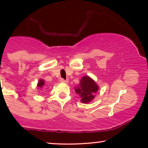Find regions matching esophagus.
<instances>
[{"label":"esophagus","mask_w":148,"mask_h":148,"mask_svg":"<svg viewBox=\"0 0 148 148\" xmlns=\"http://www.w3.org/2000/svg\"><path fill=\"white\" fill-rule=\"evenodd\" d=\"M60 82L62 83H64V84H67V83L69 82V81L67 79L64 80V79H60Z\"/></svg>","instance_id":"esophagus-1"}]
</instances>
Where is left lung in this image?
Instances as JSON below:
<instances>
[{
	"label": "left lung",
	"instance_id": "8db88e82",
	"mask_svg": "<svg viewBox=\"0 0 148 148\" xmlns=\"http://www.w3.org/2000/svg\"><path fill=\"white\" fill-rule=\"evenodd\" d=\"M98 89L96 83L89 76H85L81 79L79 87L75 88V92L81 97L83 103H88L95 97V93Z\"/></svg>",
	"mask_w": 148,
	"mask_h": 148
}]
</instances>
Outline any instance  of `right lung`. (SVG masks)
I'll use <instances>...</instances> for the list:
<instances>
[{
    "instance_id": "1",
    "label": "right lung",
    "mask_w": 148,
    "mask_h": 148,
    "mask_svg": "<svg viewBox=\"0 0 148 148\" xmlns=\"http://www.w3.org/2000/svg\"><path fill=\"white\" fill-rule=\"evenodd\" d=\"M45 85V82H44V81L42 79H40V81H39L38 82V84H37V86L40 88H42V86Z\"/></svg>"
}]
</instances>
